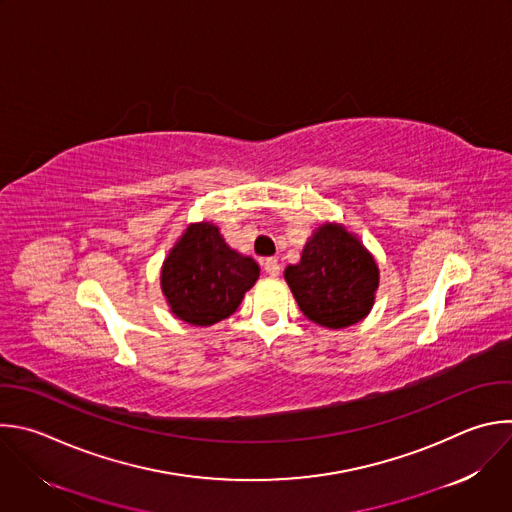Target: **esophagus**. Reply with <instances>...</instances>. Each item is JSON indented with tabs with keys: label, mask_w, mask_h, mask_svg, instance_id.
<instances>
[{
	"label": "esophagus",
	"mask_w": 512,
	"mask_h": 512,
	"mask_svg": "<svg viewBox=\"0 0 512 512\" xmlns=\"http://www.w3.org/2000/svg\"><path fill=\"white\" fill-rule=\"evenodd\" d=\"M263 269H265V273H267V275L277 277L281 267H279V261H277L275 257H267V259H263Z\"/></svg>",
	"instance_id": "1"
}]
</instances>
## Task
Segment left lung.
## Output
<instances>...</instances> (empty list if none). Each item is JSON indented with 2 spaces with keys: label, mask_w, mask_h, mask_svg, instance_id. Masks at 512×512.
Here are the masks:
<instances>
[{
  "label": "left lung",
  "mask_w": 512,
  "mask_h": 512,
  "mask_svg": "<svg viewBox=\"0 0 512 512\" xmlns=\"http://www.w3.org/2000/svg\"><path fill=\"white\" fill-rule=\"evenodd\" d=\"M299 309L313 323L344 329L368 317L380 267L356 233L325 221L305 241L301 259L283 273Z\"/></svg>",
  "instance_id": "8db88e82"
}]
</instances>
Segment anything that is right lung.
I'll return each instance as SVG.
<instances>
[{
  "label": "right lung",
  "instance_id": "obj_1",
  "mask_svg": "<svg viewBox=\"0 0 512 512\" xmlns=\"http://www.w3.org/2000/svg\"><path fill=\"white\" fill-rule=\"evenodd\" d=\"M259 273L257 261L235 251L213 221H199L164 257L160 289L175 317L209 327L237 311Z\"/></svg>",
  "mask_w": 512,
  "mask_h": 512
}]
</instances>
